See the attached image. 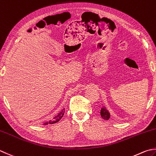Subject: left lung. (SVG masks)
Wrapping results in <instances>:
<instances>
[{
    "label": "left lung",
    "mask_w": 156,
    "mask_h": 156,
    "mask_svg": "<svg viewBox=\"0 0 156 156\" xmlns=\"http://www.w3.org/2000/svg\"><path fill=\"white\" fill-rule=\"evenodd\" d=\"M101 115L102 118L104 119V120H109V118H110V114H109L108 109H106L105 107H103V108H101Z\"/></svg>",
    "instance_id": "8db88e82"
}]
</instances>
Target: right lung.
Here are the masks:
<instances>
[{
    "label": "right lung",
    "instance_id": "add662e5",
    "mask_svg": "<svg viewBox=\"0 0 156 156\" xmlns=\"http://www.w3.org/2000/svg\"><path fill=\"white\" fill-rule=\"evenodd\" d=\"M64 113H65V109H63V110L62 112H60L59 114H58V115H57V116L54 117L53 120H50L49 122H45L44 123V125H46V124H55L57 122H59L61 119H62V118L63 117V115H64Z\"/></svg>",
    "mask_w": 156,
    "mask_h": 156
}]
</instances>
